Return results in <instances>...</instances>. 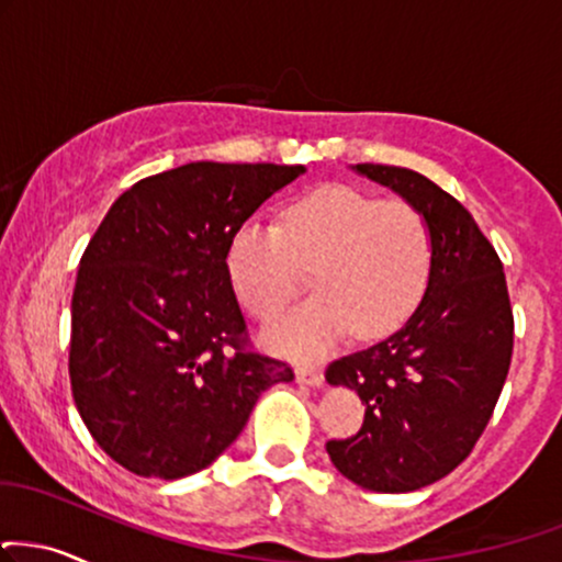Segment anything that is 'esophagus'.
<instances>
[{"mask_svg":"<svg viewBox=\"0 0 562 562\" xmlns=\"http://www.w3.org/2000/svg\"><path fill=\"white\" fill-rule=\"evenodd\" d=\"M295 380L301 384H308V387H322L324 384V374L319 369L314 367H306V363H301L299 369H295Z\"/></svg>","mask_w":562,"mask_h":562,"instance_id":"obj_1","label":"esophagus"}]
</instances>
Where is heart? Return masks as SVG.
<instances>
[{"label":"heart","mask_w":562,"mask_h":562,"mask_svg":"<svg viewBox=\"0 0 562 562\" xmlns=\"http://www.w3.org/2000/svg\"><path fill=\"white\" fill-rule=\"evenodd\" d=\"M435 235L427 216L348 186L295 201L282 227L251 220L227 246V280L248 314L267 319L314 269V299L263 327V346L290 358H319L353 333L387 335L411 316L429 285Z\"/></svg>","instance_id":"obj_1"}]
</instances>
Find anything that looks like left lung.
I'll list each match as a JSON object with an SVG mask.
<instances>
[{"instance_id": "left-lung-1", "label": "left lung", "mask_w": 562, "mask_h": 562, "mask_svg": "<svg viewBox=\"0 0 562 562\" xmlns=\"http://www.w3.org/2000/svg\"><path fill=\"white\" fill-rule=\"evenodd\" d=\"M427 216L435 235L429 285L397 333L329 363L333 387L367 405L350 439H329L335 469L371 492H414L448 476L474 450L513 356L503 261L474 216L405 167L353 165Z\"/></svg>"}]
</instances>
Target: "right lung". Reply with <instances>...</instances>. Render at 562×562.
Listing matches in <instances>:
<instances>
[{"label": "right lung", "instance_id": "obj_1", "mask_svg": "<svg viewBox=\"0 0 562 562\" xmlns=\"http://www.w3.org/2000/svg\"><path fill=\"white\" fill-rule=\"evenodd\" d=\"M303 165L191 161L135 182L78 267L70 384L97 445L146 479H182L238 439L293 369L243 348L227 280L233 233Z\"/></svg>", "mask_w": 562, "mask_h": 562}]
</instances>
